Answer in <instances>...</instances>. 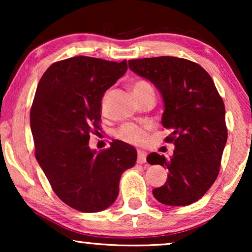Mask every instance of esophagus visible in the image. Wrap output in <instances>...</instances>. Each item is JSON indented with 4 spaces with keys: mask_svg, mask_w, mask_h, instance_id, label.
<instances>
[{
    "mask_svg": "<svg viewBox=\"0 0 252 252\" xmlns=\"http://www.w3.org/2000/svg\"><path fill=\"white\" fill-rule=\"evenodd\" d=\"M147 160V153H144L142 150H137V163L143 164Z\"/></svg>",
    "mask_w": 252,
    "mask_h": 252,
    "instance_id": "34e87169",
    "label": "esophagus"
}]
</instances>
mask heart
<instances>
[{"instance_id":"b5f03b06","label":"heart","mask_w":252,"mask_h":252,"mask_svg":"<svg viewBox=\"0 0 252 252\" xmlns=\"http://www.w3.org/2000/svg\"><path fill=\"white\" fill-rule=\"evenodd\" d=\"M154 92L153 87L146 81H136L133 85V93L136 98H140L141 96L146 95L147 93ZM106 102H108V94H105L102 98V108H105ZM151 128L149 124H143V125H137V124H124L120 126L116 132V136L124 142L130 144H142L146 141L147 134Z\"/></svg>"}]
</instances>
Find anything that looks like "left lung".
Returning a JSON list of instances; mask_svg holds the SVG:
<instances>
[{
  "label": "left lung",
  "instance_id": "left-lung-1",
  "mask_svg": "<svg viewBox=\"0 0 252 252\" xmlns=\"http://www.w3.org/2000/svg\"><path fill=\"white\" fill-rule=\"evenodd\" d=\"M134 73L153 82L164 101L161 125L173 156L151 153L147 161L167 167V181L153 194L158 202L185 206L198 201L219 174L227 142L225 104L201 65L185 58L160 56L128 61Z\"/></svg>",
  "mask_w": 252,
  "mask_h": 252
}]
</instances>
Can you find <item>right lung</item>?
<instances>
[{
  "instance_id": "add662e5",
  "label": "right lung",
  "mask_w": 252,
  "mask_h": 252,
  "mask_svg": "<svg viewBox=\"0 0 252 252\" xmlns=\"http://www.w3.org/2000/svg\"><path fill=\"white\" fill-rule=\"evenodd\" d=\"M126 71V61L75 56L51 64L37 85L31 109L35 158L55 194L78 211L109 208L122 174L135 165V148L123 141L102 151L89 148L103 95Z\"/></svg>"
}]
</instances>
